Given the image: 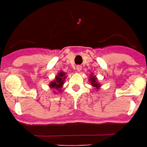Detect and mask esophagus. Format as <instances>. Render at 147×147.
I'll use <instances>...</instances> for the list:
<instances>
[{
  "instance_id": "obj_1",
  "label": "esophagus",
  "mask_w": 147,
  "mask_h": 147,
  "mask_svg": "<svg viewBox=\"0 0 147 147\" xmlns=\"http://www.w3.org/2000/svg\"><path fill=\"white\" fill-rule=\"evenodd\" d=\"M76 68H77V70H78V71H80V70H82V66H81V65H77V66L76 67Z\"/></svg>"
}]
</instances>
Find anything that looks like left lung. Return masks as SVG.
<instances>
[{
    "mask_svg": "<svg viewBox=\"0 0 147 147\" xmlns=\"http://www.w3.org/2000/svg\"><path fill=\"white\" fill-rule=\"evenodd\" d=\"M90 80H91V83H92V85L95 87L98 88L100 86L98 85V83L96 82V79L95 77H90Z\"/></svg>",
    "mask_w": 147,
    "mask_h": 147,
    "instance_id": "left-lung-1",
    "label": "left lung"
}]
</instances>
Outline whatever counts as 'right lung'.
<instances>
[{
	"mask_svg": "<svg viewBox=\"0 0 147 147\" xmlns=\"http://www.w3.org/2000/svg\"><path fill=\"white\" fill-rule=\"evenodd\" d=\"M64 74H65L63 72L59 73L58 75L56 76V79H55V80L50 84V86H51V88L55 89V90H59L62 87V85L64 84V80L63 79L65 78Z\"/></svg>",
	"mask_w": 147,
	"mask_h": 147,
	"instance_id": "right-lung-1",
	"label": "right lung"
}]
</instances>
